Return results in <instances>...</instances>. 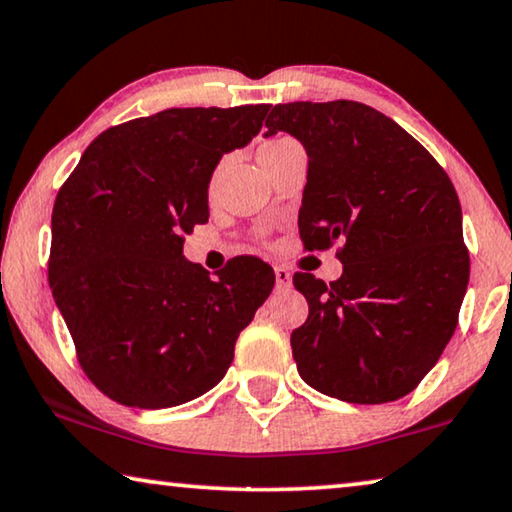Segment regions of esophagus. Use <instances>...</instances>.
Wrapping results in <instances>:
<instances>
[{
	"label": "esophagus",
	"instance_id": "esophagus-1",
	"mask_svg": "<svg viewBox=\"0 0 512 512\" xmlns=\"http://www.w3.org/2000/svg\"><path fill=\"white\" fill-rule=\"evenodd\" d=\"M275 285H278V289L291 287V273L285 266H275Z\"/></svg>",
	"mask_w": 512,
	"mask_h": 512
}]
</instances>
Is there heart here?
Here are the masks:
<instances>
[{
	"mask_svg": "<svg viewBox=\"0 0 512 512\" xmlns=\"http://www.w3.org/2000/svg\"><path fill=\"white\" fill-rule=\"evenodd\" d=\"M296 148H300V145L294 139H289V136H271V139H266L262 145H259L257 159H259V164L266 168L269 164H273V161H278L280 157H285L287 152L296 150ZM223 170H225V159H218L214 168L209 170L207 198L216 196V189H218V184H221Z\"/></svg>",
	"mask_w": 512,
	"mask_h": 512,
	"instance_id": "1",
	"label": "heart"
}]
</instances>
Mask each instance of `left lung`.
<instances>
[{"label": "left lung", "mask_w": 512, "mask_h": 512, "mask_svg": "<svg viewBox=\"0 0 512 512\" xmlns=\"http://www.w3.org/2000/svg\"><path fill=\"white\" fill-rule=\"evenodd\" d=\"M266 127L296 136L310 159L305 250L339 241L344 264L330 285L294 275L310 305L291 332L300 378L348 403L401 399L458 326L469 282L458 193L424 145L362 102L275 104Z\"/></svg>", "instance_id": "obj_1"}]
</instances>
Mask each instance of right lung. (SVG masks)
<instances>
[{"instance_id":"add662e5","label":"right lung","mask_w":512,"mask_h":512,"mask_svg":"<svg viewBox=\"0 0 512 512\" xmlns=\"http://www.w3.org/2000/svg\"><path fill=\"white\" fill-rule=\"evenodd\" d=\"M271 104L166 109L88 145L52 212L50 287L88 380L120 405L173 408L212 389L275 275L234 257L218 278L184 259L207 223V177Z\"/></svg>"}]
</instances>
